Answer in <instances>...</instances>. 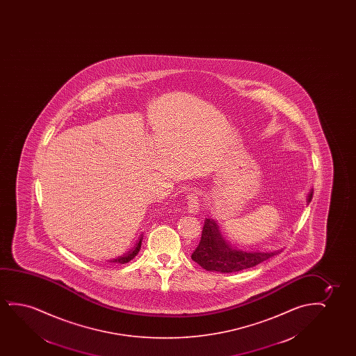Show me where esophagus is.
Returning <instances> with one entry per match:
<instances>
[{
	"mask_svg": "<svg viewBox=\"0 0 356 356\" xmlns=\"http://www.w3.org/2000/svg\"><path fill=\"white\" fill-rule=\"evenodd\" d=\"M187 210L191 214L200 211V197L195 192H191L187 195Z\"/></svg>",
	"mask_w": 356,
	"mask_h": 356,
	"instance_id": "obj_1",
	"label": "esophagus"
}]
</instances>
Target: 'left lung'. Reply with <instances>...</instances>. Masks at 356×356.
<instances>
[{"label":"left lung","instance_id":"obj_1","mask_svg":"<svg viewBox=\"0 0 356 356\" xmlns=\"http://www.w3.org/2000/svg\"><path fill=\"white\" fill-rule=\"evenodd\" d=\"M312 195L314 192L310 191L307 204L312 202ZM278 253L280 252H244L237 249L224 238L215 220L205 219L202 238L191 258L208 271L229 273L253 268Z\"/></svg>","mask_w":356,"mask_h":356}]
</instances>
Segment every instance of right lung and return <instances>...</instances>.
I'll use <instances>...</instances> for the list:
<instances>
[{
	"mask_svg": "<svg viewBox=\"0 0 356 356\" xmlns=\"http://www.w3.org/2000/svg\"><path fill=\"white\" fill-rule=\"evenodd\" d=\"M141 243H142V234L141 237H140V239L137 241L136 245L132 248V250H130V252H127L125 255H122V257H119V258L117 259H113V260H111L112 263H118V264H125L129 263L130 260H132V259L135 258L136 257L137 254H138V252H140V249H141Z\"/></svg>",
	"mask_w": 356,
	"mask_h": 356,
	"instance_id": "right-lung-1",
	"label": "right lung"
}]
</instances>
